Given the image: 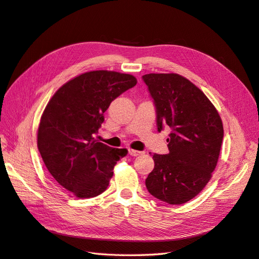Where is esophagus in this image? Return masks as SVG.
<instances>
[{
  "label": "esophagus",
  "mask_w": 259,
  "mask_h": 259,
  "mask_svg": "<svg viewBox=\"0 0 259 259\" xmlns=\"http://www.w3.org/2000/svg\"><path fill=\"white\" fill-rule=\"evenodd\" d=\"M128 153H130L132 156H137V155L143 154L144 152L138 151V150H133V149H128Z\"/></svg>",
  "instance_id": "obj_1"
}]
</instances>
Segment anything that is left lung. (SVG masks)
<instances>
[{
    "instance_id": "obj_1",
    "label": "left lung",
    "mask_w": 259,
    "mask_h": 259,
    "mask_svg": "<svg viewBox=\"0 0 259 259\" xmlns=\"http://www.w3.org/2000/svg\"><path fill=\"white\" fill-rule=\"evenodd\" d=\"M156 109V125L168 126L167 154H152L154 168L146 179L153 197L184 204L211 177L224 138L218 111L199 88L177 73L143 75Z\"/></svg>"
}]
</instances>
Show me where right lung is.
<instances>
[{
  "instance_id": "right-lung-1",
  "label": "right lung",
  "mask_w": 259,
  "mask_h": 259,
  "mask_svg": "<svg viewBox=\"0 0 259 259\" xmlns=\"http://www.w3.org/2000/svg\"><path fill=\"white\" fill-rule=\"evenodd\" d=\"M137 83L131 74L107 70L85 72L68 81L45 107L37 130V148L46 168L76 198L103 193L116 162L126 149L96 139L111 101Z\"/></svg>"
}]
</instances>
